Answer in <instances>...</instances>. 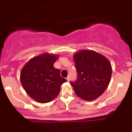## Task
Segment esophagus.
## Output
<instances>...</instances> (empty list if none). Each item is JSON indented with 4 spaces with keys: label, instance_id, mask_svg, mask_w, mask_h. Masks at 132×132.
Segmentation results:
<instances>
[{
    "label": "esophagus",
    "instance_id": "34e87169",
    "mask_svg": "<svg viewBox=\"0 0 132 132\" xmlns=\"http://www.w3.org/2000/svg\"><path fill=\"white\" fill-rule=\"evenodd\" d=\"M66 80H67L68 82L69 81V77H67V78H66Z\"/></svg>",
    "mask_w": 132,
    "mask_h": 132
}]
</instances>
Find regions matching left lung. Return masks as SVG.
<instances>
[{
    "label": "left lung",
    "instance_id": "obj_1",
    "mask_svg": "<svg viewBox=\"0 0 132 132\" xmlns=\"http://www.w3.org/2000/svg\"><path fill=\"white\" fill-rule=\"evenodd\" d=\"M78 79L71 82L76 94L86 101L97 99L108 87L112 69L105 56L90 50H82L73 54Z\"/></svg>",
    "mask_w": 132,
    "mask_h": 132
}]
</instances>
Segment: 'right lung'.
Segmentation results:
<instances>
[{"mask_svg": "<svg viewBox=\"0 0 132 132\" xmlns=\"http://www.w3.org/2000/svg\"><path fill=\"white\" fill-rule=\"evenodd\" d=\"M57 54L44 53L31 58L20 72L21 84L31 99L39 103L51 102L57 96L66 80L54 68Z\"/></svg>", "mask_w": 132, "mask_h": 132, "instance_id": "1", "label": "right lung"}]
</instances>
